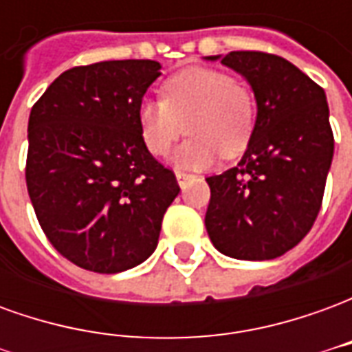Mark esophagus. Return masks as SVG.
Masks as SVG:
<instances>
[{
  "mask_svg": "<svg viewBox=\"0 0 352 352\" xmlns=\"http://www.w3.org/2000/svg\"><path fill=\"white\" fill-rule=\"evenodd\" d=\"M175 177H177V183H179V186H181V188H184V186L188 184V181L192 179L190 173H184V171H177Z\"/></svg>",
  "mask_w": 352,
  "mask_h": 352,
  "instance_id": "1",
  "label": "esophagus"
}]
</instances>
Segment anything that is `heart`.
I'll list each match as a JSON object with an SVG mask.
<instances>
[{
	"label": "heart",
	"mask_w": 352,
	"mask_h": 352,
	"mask_svg": "<svg viewBox=\"0 0 352 352\" xmlns=\"http://www.w3.org/2000/svg\"><path fill=\"white\" fill-rule=\"evenodd\" d=\"M256 120L251 87L226 72L190 67L162 85V100L139 107V130L154 156H166L184 128L190 138L173 162L183 169H204L219 154L234 158L247 148Z\"/></svg>",
	"instance_id": "b5f03b06"
}]
</instances>
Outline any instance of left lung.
<instances>
[{"label":"left lung","instance_id":"obj_1","mask_svg":"<svg viewBox=\"0 0 352 352\" xmlns=\"http://www.w3.org/2000/svg\"><path fill=\"white\" fill-rule=\"evenodd\" d=\"M221 62L249 80L258 113L241 162L207 177V234L232 258H277L309 234L322 206L333 156L326 94L275 54L236 50Z\"/></svg>","mask_w":352,"mask_h":352}]
</instances>
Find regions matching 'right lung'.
<instances>
[{"mask_svg":"<svg viewBox=\"0 0 352 352\" xmlns=\"http://www.w3.org/2000/svg\"><path fill=\"white\" fill-rule=\"evenodd\" d=\"M154 60H111L64 72L28 122L26 184L45 236L82 270L118 273L156 249L179 194L175 173L139 130Z\"/></svg>","mask_w":352,"mask_h":352,"instance_id":"obj_1","label":"right lung"}]
</instances>
